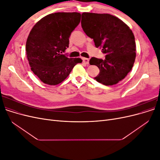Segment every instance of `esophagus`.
<instances>
[{
	"instance_id": "esophagus-1",
	"label": "esophagus",
	"mask_w": 160,
	"mask_h": 160,
	"mask_svg": "<svg viewBox=\"0 0 160 160\" xmlns=\"http://www.w3.org/2000/svg\"><path fill=\"white\" fill-rule=\"evenodd\" d=\"M83 61L84 63H85V64H89V59H88V58H83Z\"/></svg>"
}]
</instances>
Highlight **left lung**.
I'll list each match as a JSON object with an SVG mask.
<instances>
[{
	"mask_svg": "<svg viewBox=\"0 0 160 160\" xmlns=\"http://www.w3.org/2000/svg\"><path fill=\"white\" fill-rule=\"evenodd\" d=\"M81 27L93 38L95 47L102 48L105 59L92 57L90 65L98 67L99 73L95 77L105 85L117 84L127 76L133 66L135 41L130 28L121 19L109 14L83 12Z\"/></svg>",
	"mask_w": 160,
	"mask_h": 160,
	"instance_id": "1",
	"label": "left lung"
}]
</instances>
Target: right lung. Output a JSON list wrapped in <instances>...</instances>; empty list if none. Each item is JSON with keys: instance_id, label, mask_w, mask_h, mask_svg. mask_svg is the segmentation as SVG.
<instances>
[{"instance_id": "obj_1", "label": "right lung", "mask_w": 160, "mask_h": 160, "mask_svg": "<svg viewBox=\"0 0 160 160\" xmlns=\"http://www.w3.org/2000/svg\"><path fill=\"white\" fill-rule=\"evenodd\" d=\"M79 12H55L45 16L32 27L26 42L27 57L31 71L43 83L55 85L70 74L80 58L63 53L69 37L81 21Z\"/></svg>"}]
</instances>
